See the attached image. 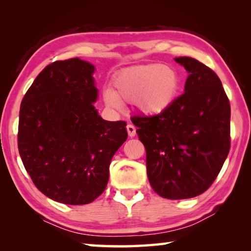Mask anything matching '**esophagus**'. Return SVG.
Here are the masks:
<instances>
[{
    "mask_svg": "<svg viewBox=\"0 0 251 251\" xmlns=\"http://www.w3.org/2000/svg\"><path fill=\"white\" fill-rule=\"evenodd\" d=\"M127 133H128V136H130V137H134L136 135V127L134 125L128 124L127 125Z\"/></svg>",
    "mask_w": 251,
    "mask_h": 251,
    "instance_id": "34e87169",
    "label": "esophagus"
}]
</instances>
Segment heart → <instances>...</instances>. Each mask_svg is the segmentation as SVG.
Segmentation results:
<instances>
[{
	"label": "heart",
	"mask_w": 251,
	"mask_h": 251,
	"mask_svg": "<svg viewBox=\"0 0 251 251\" xmlns=\"http://www.w3.org/2000/svg\"><path fill=\"white\" fill-rule=\"evenodd\" d=\"M115 92L107 88L104 100L109 107L120 108L121 101L136 103L147 115L163 113L177 99L180 78L177 72L159 63L134 66L114 78Z\"/></svg>",
	"instance_id": "obj_1"
}]
</instances>
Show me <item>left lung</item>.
Here are the masks:
<instances>
[{"instance_id": "left-lung-1", "label": "left lung", "mask_w": 251, "mask_h": 251, "mask_svg": "<svg viewBox=\"0 0 251 251\" xmlns=\"http://www.w3.org/2000/svg\"><path fill=\"white\" fill-rule=\"evenodd\" d=\"M189 75L185 92L163 113L131 117L146 150L151 188L167 199L205 193L230 150V104L217 74L193 57H177Z\"/></svg>"}]
</instances>
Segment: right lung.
Listing matches in <instances>:
<instances>
[{
    "mask_svg": "<svg viewBox=\"0 0 251 251\" xmlns=\"http://www.w3.org/2000/svg\"><path fill=\"white\" fill-rule=\"evenodd\" d=\"M94 66L53 62L37 75L20 108L18 146L36 188L55 201L85 205L103 194L113 156L127 139L126 122L101 118Z\"/></svg>",
    "mask_w": 251,
    "mask_h": 251,
    "instance_id": "1",
    "label": "right lung"
}]
</instances>
